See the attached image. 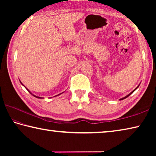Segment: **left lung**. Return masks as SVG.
<instances>
[{
    "instance_id": "obj_1",
    "label": "left lung",
    "mask_w": 156,
    "mask_h": 156,
    "mask_svg": "<svg viewBox=\"0 0 156 156\" xmlns=\"http://www.w3.org/2000/svg\"><path fill=\"white\" fill-rule=\"evenodd\" d=\"M138 87H139V86H138V87H136V88L135 89H134V90H133V91H131L130 94H128V95H127V96H126L125 97H124V98H121V99H120V100H123V99H125V98H127V97H129V96H130V95H131V94L132 93H133V92H134V91H135V90H136V89L137 88H138Z\"/></svg>"
}]
</instances>
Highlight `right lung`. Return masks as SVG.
Segmentation results:
<instances>
[{
  "label": "right lung",
  "instance_id": "add662e5",
  "mask_svg": "<svg viewBox=\"0 0 156 156\" xmlns=\"http://www.w3.org/2000/svg\"><path fill=\"white\" fill-rule=\"evenodd\" d=\"M20 83H21V82H20ZM26 89H27V88H26ZM27 90L29 91V92H30V93L31 94V95H33V96H34V97H36V98H41V97H38V96H35V95H34V94H31V92L30 91V90H29V89H27Z\"/></svg>",
  "mask_w": 156,
  "mask_h": 156
}]
</instances>
